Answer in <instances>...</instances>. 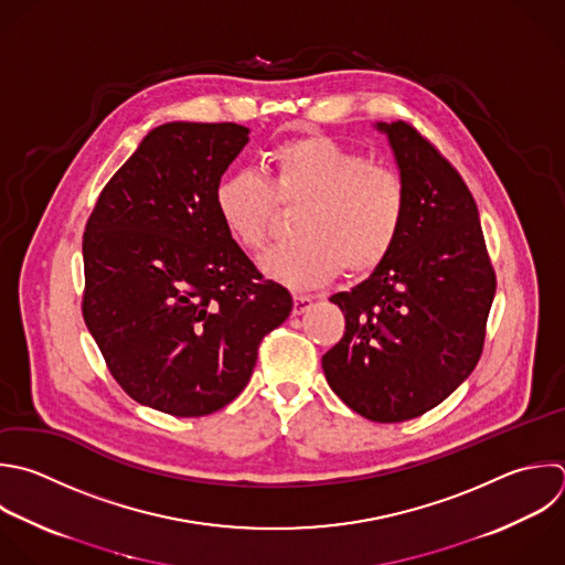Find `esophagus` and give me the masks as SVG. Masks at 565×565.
I'll return each mask as SVG.
<instances>
[{
    "label": "esophagus",
    "instance_id": "1",
    "mask_svg": "<svg viewBox=\"0 0 565 565\" xmlns=\"http://www.w3.org/2000/svg\"><path fill=\"white\" fill-rule=\"evenodd\" d=\"M311 305H313L311 296H307V294H294V316H300V313L309 311Z\"/></svg>",
    "mask_w": 565,
    "mask_h": 565
}]
</instances>
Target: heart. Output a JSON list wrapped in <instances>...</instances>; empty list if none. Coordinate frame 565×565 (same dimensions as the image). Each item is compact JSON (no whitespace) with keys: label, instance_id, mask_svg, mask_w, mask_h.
<instances>
[{"label":"heart","instance_id":"1","mask_svg":"<svg viewBox=\"0 0 565 565\" xmlns=\"http://www.w3.org/2000/svg\"><path fill=\"white\" fill-rule=\"evenodd\" d=\"M276 205H300L294 243L274 249L263 271L289 287H316L347 269L364 276L399 241L408 194L402 174L329 137H300L276 146L265 179L252 170L225 174L214 207L225 232L249 254L265 249Z\"/></svg>","mask_w":565,"mask_h":565}]
</instances>
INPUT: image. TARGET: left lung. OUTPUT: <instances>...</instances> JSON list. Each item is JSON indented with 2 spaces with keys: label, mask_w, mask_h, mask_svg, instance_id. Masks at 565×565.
Returning <instances> with one entry per match:
<instances>
[{
  "label": "left lung",
  "mask_w": 565,
  "mask_h": 565,
  "mask_svg": "<svg viewBox=\"0 0 565 565\" xmlns=\"http://www.w3.org/2000/svg\"><path fill=\"white\" fill-rule=\"evenodd\" d=\"M373 128L406 183V221L388 258L329 298L347 327L322 371L349 408L393 424L435 408L472 373L494 271L475 199L452 166L402 121Z\"/></svg>",
  "instance_id": "obj_1"
}]
</instances>
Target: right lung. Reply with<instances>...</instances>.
<instances>
[{"instance_id":"add662e5","label":"right lung","mask_w":565,"mask_h":565,"mask_svg":"<svg viewBox=\"0 0 565 565\" xmlns=\"http://www.w3.org/2000/svg\"><path fill=\"white\" fill-rule=\"evenodd\" d=\"M249 141L236 124L148 132L104 188L84 234V320L121 388L201 417L249 382L260 340L291 313L225 232L214 190Z\"/></svg>"}]
</instances>
